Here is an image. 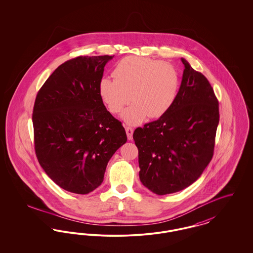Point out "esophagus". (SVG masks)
<instances>
[{"mask_svg": "<svg viewBox=\"0 0 253 253\" xmlns=\"http://www.w3.org/2000/svg\"><path fill=\"white\" fill-rule=\"evenodd\" d=\"M125 131H126V133H127V137H128V139H129V140H132L133 129L131 128V127H126V128H125Z\"/></svg>", "mask_w": 253, "mask_h": 253, "instance_id": "34e87169", "label": "esophagus"}]
</instances>
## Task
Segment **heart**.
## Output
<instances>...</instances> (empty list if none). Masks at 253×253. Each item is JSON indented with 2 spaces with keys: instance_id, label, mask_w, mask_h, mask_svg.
Masks as SVG:
<instances>
[{
  "instance_id": "obj_1",
  "label": "heart",
  "mask_w": 253,
  "mask_h": 253,
  "mask_svg": "<svg viewBox=\"0 0 253 253\" xmlns=\"http://www.w3.org/2000/svg\"><path fill=\"white\" fill-rule=\"evenodd\" d=\"M112 74L114 79L100 80L99 96L112 114L121 113L132 99L121 115L129 125L164 116L178 94L179 74L169 62L129 56L116 64Z\"/></svg>"
}]
</instances>
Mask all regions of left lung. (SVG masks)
Instances as JSON below:
<instances>
[{
	"mask_svg": "<svg viewBox=\"0 0 253 253\" xmlns=\"http://www.w3.org/2000/svg\"><path fill=\"white\" fill-rule=\"evenodd\" d=\"M181 60L185 69L173 105L132 134L138 149L140 181L158 195L192 185L213 156L218 100L204 75Z\"/></svg>",
	"mask_w": 253,
	"mask_h": 253,
	"instance_id": "obj_1",
	"label": "left lung"
}]
</instances>
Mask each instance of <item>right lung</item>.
<instances>
[{
    "label": "right lung",
    "instance_id": "obj_1",
    "mask_svg": "<svg viewBox=\"0 0 253 253\" xmlns=\"http://www.w3.org/2000/svg\"><path fill=\"white\" fill-rule=\"evenodd\" d=\"M114 56L78 57L60 65L40 89L33 109L40 165L63 190L86 194L101 185L109 160L126 143L121 121L98 93Z\"/></svg>",
    "mask_w": 253,
    "mask_h": 253
}]
</instances>
